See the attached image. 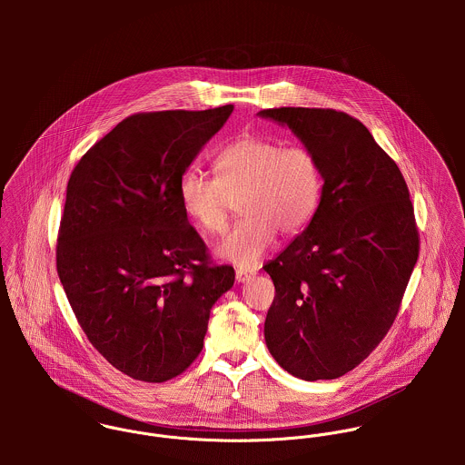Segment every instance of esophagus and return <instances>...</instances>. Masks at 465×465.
<instances>
[{
    "label": "esophagus",
    "mask_w": 465,
    "mask_h": 465,
    "mask_svg": "<svg viewBox=\"0 0 465 465\" xmlns=\"http://www.w3.org/2000/svg\"><path fill=\"white\" fill-rule=\"evenodd\" d=\"M256 272L254 270H247V268H236V281L238 282H245L249 281Z\"/></svg>",
    "instance_id": "34e87169"
}]
</instances>
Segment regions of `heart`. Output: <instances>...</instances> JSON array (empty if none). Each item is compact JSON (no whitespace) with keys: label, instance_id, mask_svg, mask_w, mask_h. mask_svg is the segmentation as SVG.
I'll return each mask as SVG.
<instances>
[{"label":"heart","instance_id":"obj_1","mask_svg":"<svg viewBox=\"0 0 465 465\" xmlns=\"http://www.w3.org/2000/svg\"><path fill=\"white\" fill-rule=\"evenodd\" d=\"M214 179L184 172L179 200L186 216L207 234L223 231L227 197H236L242 214L218 245L220 258L254 268L275 240L302 232L313 220L322 190L324 168L319 153L306 144L282 146L258 134L227 143L213 159Z\"/></svg>","mask_w":465,"mask_h":465}]
</instances>
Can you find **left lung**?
Listing matches in <instances>:
<instances>
[{
	"label": "left lung",
	"mask_w": 465,
	"mask_h": 465,
	"mask_svg": "<svg viewBox=\"0 0 465 465\" xmlns=\"http://www.w3.org/2000/svg\"><path fill=\"white\" fill-rule=\"evenodd\" d=\"M260 116L313 148L324 190L308 227L263 268L275 297L270 354L292 376L334 380L385 338L419 258V231L396 161L356 118L334 109L279 107Z\"/></svg>",
	"instance_id": "obj_1"
}]
</instances>
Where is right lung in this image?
Wrapping results in <instances>:
<instances>
[{
	"mask_svg": "<svg viewBox=\"0 0 465 465\" xmlns=\"http://www.w3.org/2000/svg\"><path fill=\"white\" fill-rule=\"evenodd\" d=\"M234 105L137 113L73 168L57 273L93 347L137 381L163 383L200 354L209 312L234 284L213 263L179 181Z\"/></svg>",
	"mask_w": 465,
	"mask_h": 465,
	"instance_id": "right-lung-1",
	"label": "right lung"
}]
</instances>
